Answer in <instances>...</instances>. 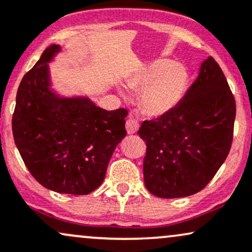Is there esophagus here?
Listing matches in <instances>:
<instances>
[{
    "instance_id": "34e87169",
    "label": "esophagus",
    "mask_w": 252,
    "mask_h": 252,
    "mask_svg": "<svg viewBox=\"0 0 252 252\" xmlns=\"http://www.w3.org/2000/svg\"><path fill=\"white\" fill-rule=\"evenodd\" d=\"M126 131H128V134H135L139 128V123L137 122V120H135L134 117L129 116L128 120H126Z\"/></svg>"
}]
</instances>
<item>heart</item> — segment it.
<instances>
[{"mask_svg": "<svg viewBox=\"0 0 252 252\" xmlns=\"http://www.w3.org/2000/svg\"><path fill=\"white\" fill-rule=\"evenodd\" d=\"M131 90H141L139 104L151 116H163L180 104L189 86V74L182 64L170 60L159 59L143 66L126 80ZM124 97L129 92L118 88Z\"/></svg>", "mask_w": 252, "mask_h": 252, "instance_id": "obj_1", "label": "heart"}]
</instances>
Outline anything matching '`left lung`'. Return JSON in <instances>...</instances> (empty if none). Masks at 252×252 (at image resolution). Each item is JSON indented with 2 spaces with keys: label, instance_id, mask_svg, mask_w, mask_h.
I'll return each instance as SVG.
<instances>
[{
  "label": "left lung",
  "instance_id": "1",
  "mask_svg": "<svg viewBox=\"0 0 252 252\" xmlns=\"http://www.w3.org/2000/svg\"><path fill=\"white\" fill-rule=\"evenodd\" d=\"M236 103L222 69L213 57L170 113L144 121L138 135L147 144L144 184L160 198L201 191L228 157Z\"/></svg>",
  "mask_w": 252,
  "mask_h": 252
}]
</instances>
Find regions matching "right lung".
Listing matches in <instances>:
<instances>
[{"instance_id":"1","label":"right lung","mask_w":252,"mask_h":252,"mask_svg":"<svg viewBox=\"0 0 252 252\" xmlns=\"http://www.w3.org/2000/svg\"><path fill=\"white\" fill-rule=\"evenodd\" d=\"M62 49L51 44L24 75L13 115L14 141L30 174L60 193L88 195L102 184L109 159L126 135V109L108 111L87 95L53 88L49 63Z\"/></svg>"}]
</instances>
